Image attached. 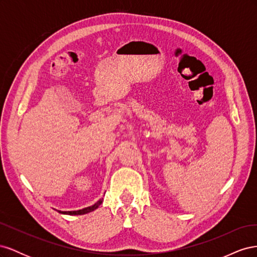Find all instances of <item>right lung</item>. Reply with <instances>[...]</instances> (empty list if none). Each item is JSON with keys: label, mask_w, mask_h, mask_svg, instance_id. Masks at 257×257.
Returning <instances> with one entry per match:
<instances>
[{"label": "right lung", "mask_w": 257, "mask_h": 257, "mask_svg": "<svg viewBox=\"0 0 257 257\" xmlns=\"http://www.w3.org/2000/svg\"><path fill=\"white\" fill-rule=\"evenodd\" d=\"M103 203V198H100L97 203H95L94 205H92L90 207H87V208H83V209H80V210H75V211H61V210H58V211L62 214H68V215H82V214H85V213H89V212H92L94 211L95 209H97L100 204Z\"/></svg>", "instance_id": "right-lung-1"}]
</instances>
